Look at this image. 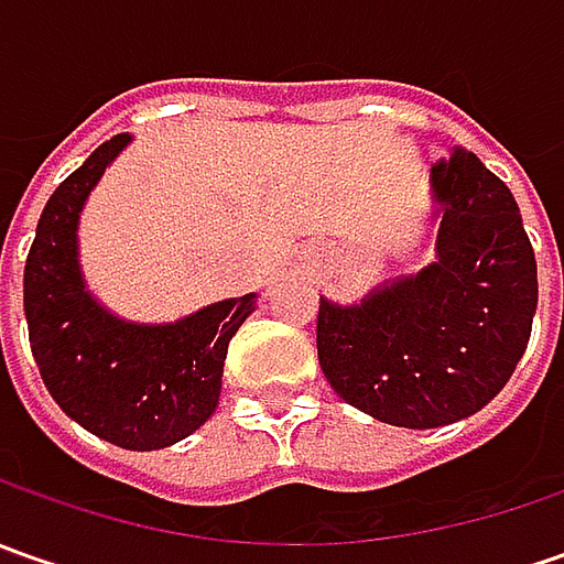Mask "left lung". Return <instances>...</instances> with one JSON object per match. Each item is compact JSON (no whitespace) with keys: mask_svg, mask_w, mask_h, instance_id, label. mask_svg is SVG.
Here are the masks:
<instances>
[{"mask_svg":"<svg viewBox=\"0 0 564 564\" xmlns=\"http://www.w3.org/2000/svg\"><path fill=\"white\" fill-rule=\"evenodd\" d=\"M436 260L364 294L319 297L316 355L338 399L392 426L433 430L492 401L528 348L536 260L518 204L474 153L430 169Z\"/></svg>","mask_w":564,"mask_h":564,"instance_id":"obj_1","label":"left lung"}]
</instances>
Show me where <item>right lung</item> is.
<instances>
[{
    "mask_svg": "<svg viewBox=\"0 0 564 564\" xmlns=\"http://www.w3.org/2000/svg\"><path fill=\"white\" fill-rule=\"evenodd\" d=\"M131 143H99L43 206L28 263L24 316L40 377L55 404L106 443L153 452L182 443L219 404L228 341L257 294L216 301L175 323H128L87 292L77 219L106 165Z\"/></svg>",
    "mask_w": 564,
    "mask_h": 564,
    "instance_id": "obj_1",
    "label": "right lung"
}]
</instances>
